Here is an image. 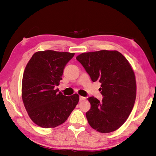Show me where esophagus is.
<instances>
[{
    "instance_id": "obj_1",
    "label": "esophagus",
    "mask_w": 156,
    "mask_h": 156,
    "mask_svg": "<svg viewBox=\"0 0 156 156\" xmlns=\"http://www.w3.org/2000/svg\"><path fill=\"white\" fill-rule=\"evenodd\" d=\"M86 99H87V98H86L85 97H83V96H80V97H79V100H80V101L85 100Z\"/></svg>"
}]
</instances>
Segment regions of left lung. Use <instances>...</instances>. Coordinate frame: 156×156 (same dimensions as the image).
Returning a JSON list of instances; mask_svg holds the SVG:
<instances>
[{
  "instance_id": "1",
  "label": "left lung",
  "mask_w": 156,
  "mask_h": 156,
  "mask_svg": "<svg viewBox=\"0 0 156 156\" xmlns=\"http://www.w3.org/2000/svg\"><path fill=\"white\" fill-rule=\"evenodd\" d=\"M76 59L93 82L101 83V101L88 98L91 108L86 116L93 129L103 133L115 131L124 124L135 104L136 84L134 71L117 51L83 53Z\"/></svg>"
}]
</instances>
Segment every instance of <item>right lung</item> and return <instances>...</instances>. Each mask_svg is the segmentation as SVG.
<instances>
[{
    "label": "right lung",
    "mask_w": 156,
    "mask_h": 156,
    "mask_svg": "<svg viewBox=\"0 0 156 156\" xmlns=\"http://www.w3.org/2000/svg\"><path fill=\"white\" fill-rule=\"evenodd\" d=\"M75 53L53 50L32 55L23 73L21 95L30 119L44 128H53L68 119L77 105L79 96L58 92L65 66Z\"/></svg>",
    "instance_id": "add662e5"
}]
</instances>
